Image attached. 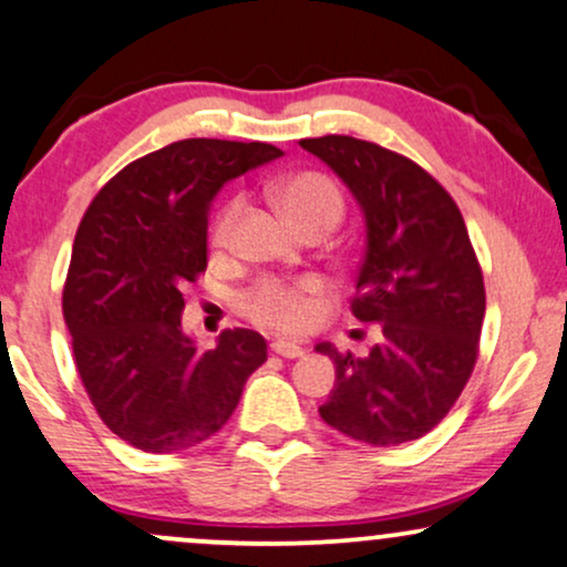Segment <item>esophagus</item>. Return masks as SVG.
Wrapping results in <instances>:
<instances>
[{"label": "esophagus", "mask_w": 567, "mask_h": 567, "mask_svg": "<svg viewBox=\"0 0 567 567\" xmlns=\"http://www.w3.org/2000/svg\"><path fill=\"white\" fill-rule=\"evenodd\" d=\"M270 350L276 352V355L289 358V361H295V358L305 355V348H299V344H291V342H281V339H278V342H272Z\"/></svg>", "instance_id": "1"}]
</instances>
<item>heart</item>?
Returning <instances> with one entry per match:
<instances>
[{
  "instance_id": "obj_1",
  "label": "heart",
  "mask_w": 567,
  "mask_h": 567,
  "mask_svg": "<svg viewBox=\"0 0 567 567\" xmlns=\"http://www.w3.org/2000/svg\"><path fill=\"white\" fill-rule=\"evenodd\" d=\"M276 202L297 230L308 228L312 223L337 225L344 209L342 193H339L329 177L318 175V172H302V175H291L289 179H284L276 188ZM241 196L230 198L223 206V212L215 219V228H212L215 246H225L230 241L233 228H236L238 217H241ZM312 291H316L312 278H295V281L262 278V281H257L251 289L244 291L241 308L251 321L284 331V334H295V331H302L310 323Z\"/></svg>"
}]
</instances>
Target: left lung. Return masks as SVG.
<instances>
[{
	"mask_svg": "<svg viewBox=\"0 0 567 567\" xmlns=\"http://www.w3.org/2000/svg\"><path fill=\"white\" fill-rule=\"evenodd\" d=\"M348 185L365 219L352 316L379 323L365 358L334 361L323 422L369 445H401L441 424L477 361L483 270L449 190L401 153L348 135L299 140Z\"/></svg>",
	"mask_w": 567,
	"mask_h": 567,
	"instance_id": "left-lung-1",
	"label": "left lung"
}]
</instances>
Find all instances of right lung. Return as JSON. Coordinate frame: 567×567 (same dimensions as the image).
<instances>
[{
    "instance_id": "1",
    "label": "right lung",
    "mask_w": 567,
    "mask_h": 567,
    "mask_svg": "<svg viewBox=\"0 0 567 567\" xmlns=\"http://www.w3.org/2000/svg\"><path fill=\"white\" fill-rule=\"evenodd\" d=\"M278 156L268 143L179 140L126 164L84 212L63 289L73 361L105 427L140 451L204 443L268 361L249 329L223 331L202 352L179 316L185 284L206 270L219 188Z\"/></svg>"
}]
</instances>
